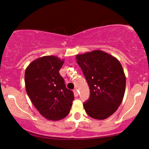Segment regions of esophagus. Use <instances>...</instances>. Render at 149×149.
Returning a JSON list of instances; mask_svg holds the SVG:
<instances>
[{
	"label": "esophagus",
	"mask_w": 149,
	"mask_h": 149,
	"mask_svg": "<svg viewBox=\"0 0 149 149\" xmlns=\"http://www.w3.org/2000/svg\"><path fill=\"white\" fill-rule=\"evenodd\" d=\"M73 93H74V95L76 97L78 96V91H77V89H74V90H73Z\"/></svg>",
	"instance_id": "34e87169"
}]
</instances>
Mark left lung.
Masks as SVG:
<instances>
[{
  "mask_svg": "<svg viewBox=\"0 0 149 149\" xmlns=\"http://www.w3.org/2000/svg\"><path fill=\"white\" fill-rule=\"evenodd\" d=\"M90 88L84 108L91 118L104 120L114 114L123 99L126 78L117 58L102 50L76 56Z\"/></svg>",
  "mask_w": 149,
  "mask_h": 149,
  "instance_id": "8db88e82",
  "label": "left lung"
}]
</instances>
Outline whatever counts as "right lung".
<instances>
[{"label":"right lung","mask_w":149,"mask_h":149,"mask_svg":"<svg viewBox=\"0 0 149 149\" xmlns=\"http://www.w3.org/2000/svg\"><path fill=\"white\" fill-rule=\"evenodd\" d=\"M63 63L64 60L55 56H45L31 62L25 71L27 94L39 112L48 120L66 117L74 100L59 73Z\"/></svg>","instance_id":"add662e5"}]
</instances>
